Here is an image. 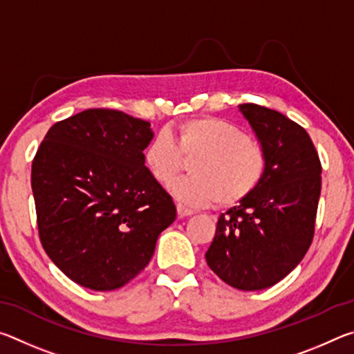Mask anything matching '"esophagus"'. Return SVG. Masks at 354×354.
I'll list each match as a JSON object with an SVG mask.
<instances>
[{"label":"esophagus","instance_id":"esophagus-1","mask_svg":"<svg viewBox=\"0 0 354 354\" xmlns=\"http://www.w3.org/2000/svg\"><path fill=\"white\" fill-rule=\"evenodd\" d=\"M176 211H178V217H179V218L190 217V215L194 214V211H192V209H187L185 206H183L181 203H178V205H176Z\"/></svg>","mask_w":354,"mask_h":354}]
</instances>
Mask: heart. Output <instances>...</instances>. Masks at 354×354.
<instances>
[{
  "mask_svg": "<svg viewBox=\"0 0 354 354\" xmlns=\"http://www.w3.org/2000/svg\"><path fill=\"white\" fill-rule=\"evenodd\" d=\"M170 138L156 134L143 148V165L159 185H169L190 162L189 178L173 184L171 192L184 205L206 206L217 201L234 206L262 184L268 169L267 151L237 124L218 117H194L169 129Z\"/></svg>",
  "mask_w": 354,
  "mask_h": 354,
  "instance_id": "b5f03b06",
  "label": "heart"
}]
</instances>
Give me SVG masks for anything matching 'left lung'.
I'll return each mask as SVG.
<instances>
[{
  "instance_id": "8db88e82",
  "label": "left lung",
  "mask_w": 354,
  "mask_h": 354,
  "mask_svg": "<svg viewBox=\"0 0 354 354\" xmlns=\"http://www.w3.org/2000/svg\"><path fill=\"white\" fill-rule=\"evenodd\" d=\"M241 111L266 148L262 184L221 214L206 253L211 270L239 290H261L295 268L314 239L322 164L306 129L259 104Z\"/></svg>"
}]
</instances>
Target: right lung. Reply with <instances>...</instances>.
<instances>
[{
	"label": "right lung",
	"instance_id": "add662e5",
	"mask_svg": "<svg viewBox=\"0 0 354 354\" xmlns=\"http://www.w3.org/2000/svg\"><path fill=\"white\" fill-rule=\"evenodd\" d=\"M149 123L115 109H87L53 124L34 156L39 237L67 277L113 290L148 266L176 218L171 196L143 165Z\"/></svg>",
	"mask_w": 354,
	"mask_h": 354
}]
</instances>
